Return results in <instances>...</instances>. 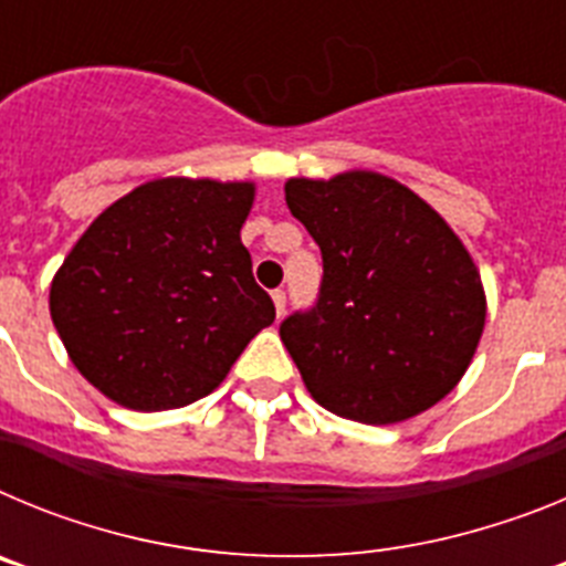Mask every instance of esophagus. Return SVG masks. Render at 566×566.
<instances>
[{"mask_svg":"<svg viewBox=\"0 0 566 566\" xmlns=\"http://www.w3.org/2000/svg\"><path fill=\"white\" fill-rule=\"evenodd\" d=\"M272 300H274V312H277V317H283V312H286V292H283V289H274Z\"/></svg>","mask_w":566,"mask_h":566,"instance_id":"esophagus-1","label":"esophagus"}]
</instances>
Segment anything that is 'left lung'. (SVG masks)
Masks as SVG:
<instances>
[{"label":"left lung","mask_w":566,"mask_h":566,"mask_svg":"<svg viewBox=\"0 0 566 566\" xmlns=\"http://www.w3.org/2000/svg\"><path fill=\"white\" fill-rule=\"evenodd\" d=\"M286 203L323 254L314 306L280 323L312 397L391 424L451 394L484 328L482 280L451 227L377 172L292 178Z\"/></svg>","instance_id":"8db88e82"}]
</instances>
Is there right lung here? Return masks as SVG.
Masks as SVG:
<instances>
[{
	"label": "right lung",
	"instance_id": "add662e5",
	"mask_svg": "<svg viewBox=\"0 0 566 566\" xmlns=\"http://www.w3.org/2000/svg\"><path fill=\"white\" fill-rule=\"evenodd\" d=\"M252 184L164 178L104 209L50 286V317L78 371L133 411L212 394L274 323L240 227Z\"/></svg>",
	"mask_w": 566,
	"mask_h": 566
}]
</instances>
